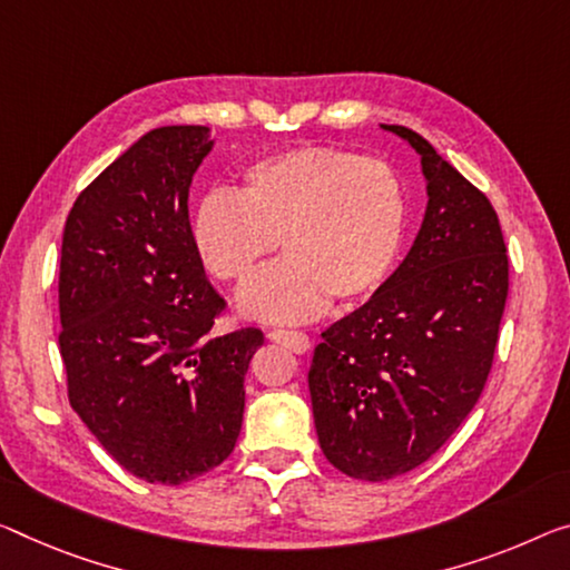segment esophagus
<instances>
[{"instance_id": "obj_1", "label": "esophagus", "mask_w": 570, "mask_h": 570, "mask_svg": "<svg viewBox=\"0 0 570 570\" xmlns=\"http://www.w3.org/2000/svg\"><path fill=\"white\" fill-rule=\"evenodd\" d=\"M267 336L277 341V344L293 348L295 354H303V352H308V348H311L308 334H303V331H295V328H273Z\"/></svg>"}]
</instances>
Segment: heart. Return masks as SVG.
<instances>
[{"label": "heart", "instance_id": "obj_1", "mask_svg": "<svg viewBox=\"0 0 570 570\" xmlns=\"http://www.w3.org/2000/svg\"><path fill=\"white\" fill-rule=\"evenodd\" d=\"M407 229L397 173L336 147H293L249 163L239 190L208 188L190 208V247L212 277L242 285L273 252L285 259L239 295L262 321L311 318L328 297L352 305L395 269Z\"/></svg>", "mask_w": 570, "mask_h": 570}]
</instances>
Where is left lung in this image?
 <instances>
[{"instance_id":"1","label":"left lung","mask_w":570,"mask_h":570,"mask_svg":"<svg viewBox=\"0 0 570 570\" xmlns=\"http://www.w3.org/2000/svg\"><path fill=\"white\" fill-rule=\"evenodd\" d=\"M380 127L420 155L423 224L387 283L323 331L308 372L321 451L362 481L407 474L456 433L492 370L510 291L489 198L413 129Z\"/></svg>"}]
</instances>
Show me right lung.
<instances>
[{
	"mask_svg": "<svg viewBox=\"0 0 570 570\" xmlns=\"http://www.w3.org/2000/svg\"><path fill=\"white\" fill-rule=\"evenodd\" d=\"M212 129L139 137L81 196L60 247L58 344L68 400L137 479L178 487L234 451L259 328L214 336L224 311L188 236Z\"/></svg>",
	"mask_w": 570,
	"mask_h": 570,
	"instance_id": "obj_1",
	"label": "right lung"
}]
</instances>
